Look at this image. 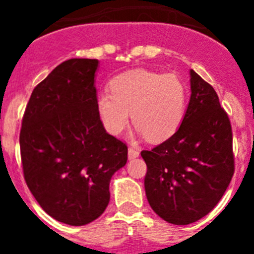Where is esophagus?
<instances>
[{"instance_id": "1", "label": "esophagus", "mask_w": 254, "mask_h": 254, "mask_svg": "<svg viewBox=\"0 0 254 254\" xmlns=\"http://www.w3.org/2000/svg\"><path fill=\"white\" fill-rule=\"evenodd\" d=\"M138 155H140L138 150H136L134 147H129V149H128V159H129V160H131V159L138 158Z\"/></svg>"}]
</instances>
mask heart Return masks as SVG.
Returning <instances> with one entry per match:
<instances>
[{
	"label": "heart",
	"mask_w": 254,
	"mask_h": 254,
	"mask_svg": "<svg viewBox=\"0 0 254 254\" xmlns=\"http://www.w3.org/2000/svg\"><path fill=\"white\" fill-rule=\"evenodd\" d=\"M111 91L96 99V109L103 125L112 134H118L129 121L152 142H161L176 133L183 122L187 107L186 82L174 73H161L136 68L116 76Z\"/></svg>",
	"instance_id": "b5f03b06"
}]
</instances>
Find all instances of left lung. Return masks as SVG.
I'll return each mask as SVG.
<instances>
[{
    "label": "left lung",
    "mask_w": 254,
    "mask_h": 254,
    "mask_svg": "<svg viewBox=\"0 0 254 254\" xmlns=\"http://www.w3.org/2000/svg\"><path fill=\"white\" fill-rule=\"evenodd\" d=\"M190 99L172 137L141 156L152 210L174 225L202 219L217 205L234 174L230 121L214 87L193 69Z\"/></svg>",
    "instance_id": "8db88e82"
}]
</instances>
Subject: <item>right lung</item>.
<instances>
[{
  "label": "right lung",
  "instance_id": "add662e5",
  "mask_svg": "<svg viewBox=\"0 0 254 254\" xmlns=\"http://www.w3.org/2000/svg\"><path fill=\"white\" fill-rule=\"evenodd\" d=\"M98 64H58L31 93L20 131L29 190L49 216L72 226L104 212L112 176L127 163L126 143L105 131L96 109Z\"/></svg>",
  "mask_w": 254,
  "mask_h": 254
}]
</instances>
